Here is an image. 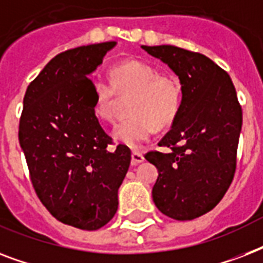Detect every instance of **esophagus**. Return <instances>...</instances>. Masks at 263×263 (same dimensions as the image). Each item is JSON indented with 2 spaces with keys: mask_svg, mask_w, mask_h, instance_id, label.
<instances>
[{
  "mask_svg": "<svg viewBox=\"0 0 263 263\" xmlns=\"http://www.w3.org/2000/svg\"><path fill=\"white\" fill-rule=\"evenodd\" d=\"M131 157H132L131 164L134 165V166L142 164V162H143V161H144L143 154H142V153H139V152H132V156Z\"/></svg>",
  "mask_w": 263,
  "mask_h": 263,
  "instance_id": "34e87169",
  "label": "esophagus"
}]
</instances>
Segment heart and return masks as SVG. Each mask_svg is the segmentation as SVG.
Listing matches in <instances>:
<instances>
[{
  "label": "heart",
  "mask_w": 263,
  "mask_h": 263,
  "mask_svg": "<svg viewBox=\"0 0 263 263\" xmlns=\"http://www.w3.org/2000/svg\"><path fill=\"white\" fill-rule=\"evenodd\" d=\"M116 91L132 95L129 115L111 131L119 143L139 148L152 138L154 125L166 127L176 119L181 105V84L172 76H160L156 68L143 61H124L110 71V83L102 78L92 80L94 115L102 121L115 117Z\"/></svg>",
  "instance_id": "1"
}]
</instances>
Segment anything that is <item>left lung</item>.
Returning a JSON list of instances; mask_svg holds the SVG:
<instances>
[{
  "instance_id": "obj_1",
  "label": "left lung",
  "mask_w": 263,
  "mask_h": 263,
  "mask_svg": "<svg viewBox=\"0 0 263 263\" xmlns=\"http://www.w3.org/2000/svg\"><path fill=\"white\" fill-rule=\"evenodd\" d=\"M166 64L181 84V105L160 142L169 153L150 152L158 179L153 200L173 220H194L210 212L232 183L243 115L232 80L199 53L171 45L142 46Z\"/></svg>"
}]
</instances>
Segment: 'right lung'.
Instances as JSON below:
<instances>
[{
    "mask_svg": "<svg viewBox=\"0 0 263 263\" xmlns=\"http://www.w3.org/2000/svg\"><path fill=\"white\" fill-rule=\"evenodd\" d=\"M117 42L80 46L55 55L27 87L18 142L36 195L53 217L75 228H102L117 212L131 152L94 115L90 75Z\"/></svg>",
    "mask_w": 263,
    "mask_h": 263,
    "instance_id": "obj_1",
    "label": "right lung"
}]
</instances>
